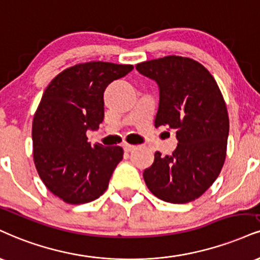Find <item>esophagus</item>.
Listing matches in <instances>:
<instances>
[{
    "mask_svg": "<svg viewBox=\"0 0 260 260\" xmlns=\"http://www.w3.org/2000/svg\"><path fill=\"white\" fill-rule=\"evenodd\" d=\"M134 149H136V146H134V145H131V144H123V150L126 152L133 151Z\"/></svg>",
    "mask_w": 260,
    "mask_h": 260,
    "instance_id": "34e87169",
    "label": "esophagus"
}]
</instances>
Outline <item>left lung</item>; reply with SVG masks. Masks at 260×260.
Segmentation results:
<instances>
[{
  "label": "left lung",
  "mask_w": 260,
  "mask_h": 260,
  "mask_svg": "<svg viewBox=\"0 0 260 260\" xmlns=\"http://www.w3.org/2000/svg\"><path fill=\"white\" fill-rule=\"evenodd\" d=\"M136 69L160 88L155 127H170L178 139L172 155L155 152L154 164L143 173L146 186L166 202H191L223 168L229 136L223 94L211 73L191 58L167 55Z\"/></svg>",
  "instance_id": "obj_1"
}]
</instances>
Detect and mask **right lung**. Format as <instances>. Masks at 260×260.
<instances>
[{"mask_svg":"<svg viewBox=\"0 0 260 260\" xmlns=\"http://www.w3.org/2000/svg\"><path fill=\"white\" fill-rule=\"evenodd\" d=\"M133 65L81 62L48 84L32 122L37 173L53 195L70 205L94 201L105 192L123 157L121 146L90 145L87 131L104 120V90Z\"/></svg>","mask_w":260,"mask_h":260,"instance_id":"add662e5","label":"right lung"}]
</instances>
